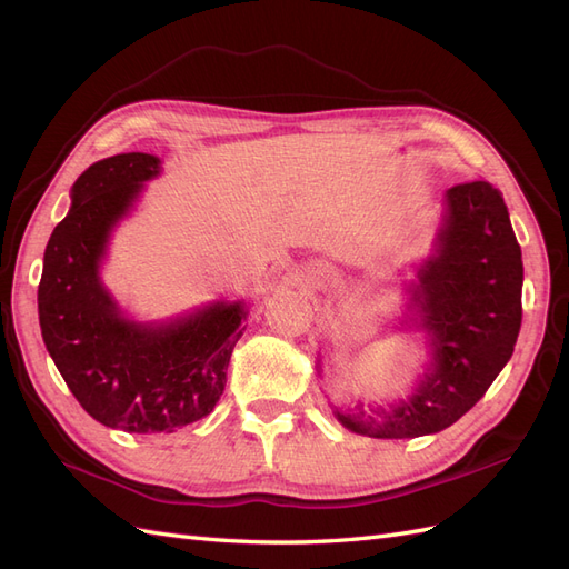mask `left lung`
<instances>
[{
	"label": "left lung",
	"mask_w": 569,
	"mask_h": 569,
	"mask_svg": "<svg viewBox=\"0 0 569 569\" xmlns=\"http://www.w3.org/2000/svg\"><path fill=\"white\" fill-rule=\"evenodd\" d=\"M437 256L420 270L416 303L435 363L412 399L377 412H337L375 439L441 432L460 420L510 360L522 322V251L503 194L485 180L446 192Z\"/></svg>",
	"instance_id": "obj_1"
}]
</instances>
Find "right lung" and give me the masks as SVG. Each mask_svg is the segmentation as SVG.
<instances>
[{
	"instance_id": "add662e5",
	"label": "right lung",
	"mask_w": 569,
	"mask_h": 569,
	"mask_svg": "<svg viewBox=\"0 0 569 569\" xmlns=\"http://www.w3.org/2000/svg\"><path fill=\"white\" fill-rule=\"evenodd\" d=\"M159 173L151 153H118L73 184V206L49 237L38 287L47 351L78 403L123 432H173L209 416L228 382L242 303H213L170 325H134L99 282L116 220Z\"/></svg>"
}]
</instances>
